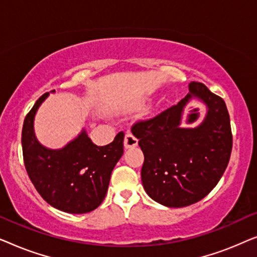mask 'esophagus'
<instances>
[{"label": "esophagus", "mask_w": 257, "mask_h": 257, "mask_svg": "<svg viewBox=\"0 0 257 257\" xmlns=\"http://www.w3.org/2000/svg\"><path fill=\"white\" fill-rule=\"evenodd\" d=\"M137 145H138V139L131 132H126L124 139L125 149H132V147H136Z\"/></svg>", "instance_id": "1"}]
</instances>
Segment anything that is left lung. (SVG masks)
Here are the masks:
<instances>
[{"label": "left lung", "instance_id": "8db88e82", "mask_svg": "<svg viewBox=\"0 0 257 257\" xmlns=\"http://www.w3.org/2000/svg\"><path fill=\"white\" fill-rule=\"evenodd\" d=\"M192 97L207 106L196 128H181L183 107ZM144 157L142 181L151 199L172 208L200 201L215 187L229 163L233 146L226 103L202 83L189 84V93L154 118L136 122Z\"/></svg>", "mask_w": 257, "mask_h": 257}]
</instances>
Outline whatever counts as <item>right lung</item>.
<instances>
[{
	"label": "right lung",
	"mask_w": 257,
	"mask_h": 257,
	"mask_svg": "<svg viewBox=\"0 0 257 257\" xmlns=\"http://www.w3.org/2000/svg\"><path fill=\"white\" fill-rule=\"evenodd\" d=\"M48 96L49 92L40 97L23 122L27 173L50 206L71 214L92 212L103 202L112 171L124 153V132H119L108 145L97 146L83 130L63 149H47L35 137L34 119Z\"/></svg>",
	"instance_id": "add662e5"
}]
</instances>
